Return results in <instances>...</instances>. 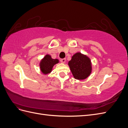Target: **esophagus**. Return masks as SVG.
<instances>
[{
  "label": "esophagus",
  "instance_id": "34e87169",
  "mask_svg": "<svg viewBox=\"0 0 128 128\" xmlns=\"http://www.w3.org/2000/svg\"><path fill=\"white\" fill-rule=\"evenodd\" d=\"M61 62L62 63H63V64H64L65 63V62H66V59L65 58H64V59H61Z\"/></svg>",
  "mask_w": 128,
  "mask_h": 128
}]
</instances>
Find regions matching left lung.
Masks as SVG:
<instances>
[{"mask_svg":"<svg viewBox=\"0 0 128 128\" xmlns=\"http://www.w3.org/2000/svg\"><path fill=\"white\" fill-rule=\"evenodd\" d=\"M68 65L74 77L76 80L86 79L92 72V64L90 58L80 52L75 53L72 57Z\"/></svg>","mask_w":128,"mask_h":128,"instance_id":"obj_1","label":"left lung"}]
</instances>
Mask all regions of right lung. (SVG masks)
Returning <instances> with one entry per match:
<instances>
[{
    "label": "right lung",
    "instance_id": "right-lung-1",
    "mask_svg": "<svg viewBox=\"0 0 128 128\" xmlns=\"http://www.w3.org/2000/svg\"><path fill=\"white\" fill-rule=\"evenodd\" d=\"M59 60L53 59L51 56L49 54H46L42 59L40 64V69L43 74H48L52 72V68L56 64L59 63Z\"/></svg>",
    "mask_w": 128,
    "mask_h": 128
}]
</instances>
